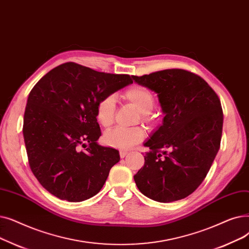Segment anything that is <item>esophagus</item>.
Segmentation results:
<instances>
[{
	"label": "esophagus",
	"instance_id": "obj_1",
	"mask_svg": "<svg viewBox=\"0 0 249 249\" xmlns=\"http://www.w3.org/2000/svg\"><path fill=\"white\" fill-rule=\"evenodd\" d=\"M126 154H127V152L126 151H120V156H121V158H124L125 156H126Z\"/></svg>",
	"mask_w": 249,
	"mask_h": 249
}]
</instances>
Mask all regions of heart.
I'll return each mask as SVG.
<instances>
[{
  "label": "heart",
  "mask_w": 249,
  "mask_h": 249,
  "mask_svg": "<svg viewBox=\"0 0 249 249\" xmlns=\"http://www.w3.org/2000/svg\"><path fill=\"white\" fill-rule=\"evenodd\" d=\"M124 98L134 104L141 112V120L145 123L152 122L151 111L155 105V98L153 93L147 87L136 85L127 89L124 93ZM116 100L112 94H107L101 97L95 108L96 120L99 124L105 128L110 127L114 123L116 111ZM145 138L144 129L137 126L133 128L115 127L105 133L103 136L104 143L112 148L128 150L139 144Z\"/></svg>",
  "instance_id": "obj_1"
}]
</instances>
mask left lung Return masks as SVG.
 Masks as SVG:
<instances>
[{"instance_id": "8db88e82", "label": "left lung", "mask_w": 249, "mask_h": 249, "mask_svg": "<svg viewBox=\"0 0 249 249\" xmlns=\"http://www.w3.org/2000/svg\"><path fill=\"white\" fill-rule=\"evenodd\" d=\"M132 77L157 93L165 114L162 125L144 144L150 151L135 182L142 194L156 202L184 198L204 181L220 149V99L203 78L185 70Z\"/></svg>"}]
</instances>
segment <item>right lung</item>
<instances>
[{"mask_svg": "<svg viewBox=\"0 0 249 249\" xmlns=\"http://www.w3.org/2000/svg\"><path fill=\"white\" fill-rule=\"evenodd\" d=\"M132 83L129 75L70 62L35 84L27 99L23 137L30 169L47 192L73 203L100 192L121 158L117 150L97 144L101 132L96 103Z\"/></svg>", "mask_w": 249, "mask_h": 249, "instance_id": "right-lung-1", "label": "right lung"}]
</instances>
